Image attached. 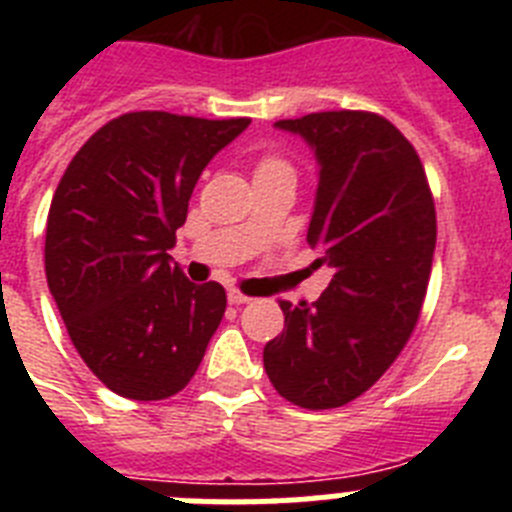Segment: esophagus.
Here are the masks:
<instances>
[{
	"label": "esophagus",
	"mask_w": 512,
	"mask_h": 512,
	"mask_svg": "<svg viewBox=\"0 0 512 512\" xmlns=\"http://www.w3.org/2000/svg\"><path fill=\"white\" fill-rule=\"evenodd\" d=\"M228 302H230V305H246V302H251V297L243 295V292H238V289H230Z\"/></svg>",
	"instance_id": "obj_1"
}]
</instances>
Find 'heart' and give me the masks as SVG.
<instances>
[{"label":"heart","mask_w":512,"mask_h":512,"mask_svg":"<svg viewBox=\"0 0 512 512\" xmlns=\"http://www.w3.org/2000/svg\"><path fill=\"white\" fill-rule=\"evenodd\" d=\"M279 164H282L279 158H264V161H261L259 169H266V166H279Z\"/></svg>","instance_id":"1"}]
</instances>
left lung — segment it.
Listing matches in <instances>:
<instances>
[{"mask_svg":"<svg viewBox=\"0 0 512 512\" xmlns=\"http://www.w3.org/2000/svg\"><path fill=\"white\" fill-rule=\"evenodd\" d=\"M318 158L307 243L333 266L318 300H282V336L264 346L274 390L307 410L364 395L408 343L436 251V207L410 140L374 112L279 120Z\"/></svg>","mask_w":512,"mask_h":512,"instance_id":"1","label":"left lung"}]
</instances>
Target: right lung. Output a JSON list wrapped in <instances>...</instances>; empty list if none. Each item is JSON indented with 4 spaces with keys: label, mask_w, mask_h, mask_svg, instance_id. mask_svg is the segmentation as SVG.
Here are the masks:
<instances>
[{
    "label": "right lung",
    "mask_w": 512,
    "mask_h": 512,
    "mask_svg": "<svg viewBox=\"0 0 512 512\" xmlns=\"http://www.w3.org/2000/svg\"><path fill=\"white\" fill-rule=\"evenodd\" d=\"M248 117L128 112L71 158L45 228V277L94 377L130 400H166L200 366L225 289L194 284L166 251L194 184Z\"/></svg>",
    "instance_id": "1"
}]
</instances>
